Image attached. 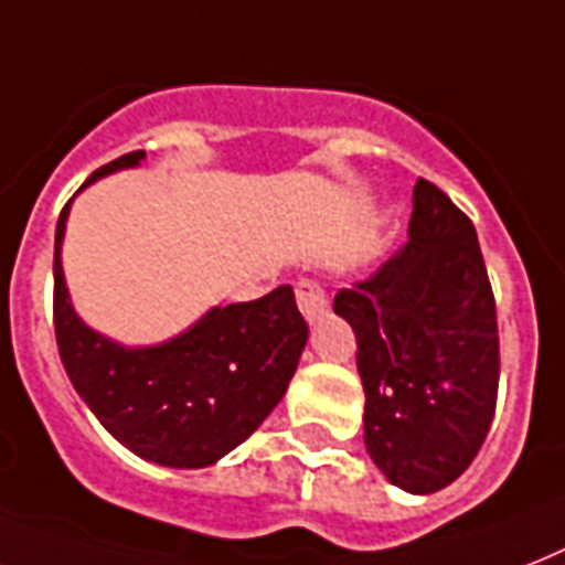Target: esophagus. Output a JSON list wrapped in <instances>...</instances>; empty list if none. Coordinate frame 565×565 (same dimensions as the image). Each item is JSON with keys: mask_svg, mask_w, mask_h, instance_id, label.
I'll return each instance as SVG.
<instances>
[{"mask_svg": "<svg viewBox=\"0 0 565 565\" xmlns=\"http://www.w3.org/2000/svg\"><path fill=\"white\" fill-rule=\"evenodd\" d=\"M296 301H298V310H301V316H305L310 324L328 313V298H324V290L316 281H298Z\"/></svg>", "mask_w": 565, "mask_h": 565, "instance_id": "esophagus-1", "label": "esophagus"}]
</instances>
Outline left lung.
Instances as JSON below:
<instances>
[{
  "instance_id": "obj_1",
  "label": "left lung",
  "mask_w": 565,
  "mask_h": 565,
  "mask_svg": "<svg viewBox=\"0 0 565 565\" xmlns=\"http://www.w3.org/2000/svg\"><path fill=\"white\" fill-rule=\"evenodd\" d=\"M333 313L356 337L371 461L406 493L447 488L470 467L497 409V305L473 223L417 179L406 243L337 292Z\"/></svg>"
}]
</instances>
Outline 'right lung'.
<instances>
[{
	"label": "right lung",
	"mask_w": 565,
	"mask_h": 565,
	"mask_svg": "<svg viewBox=\"0 0 565 565\" xmlns=\"http://www.w3.org/2000/svg\"><path fill=\"white\" fill-rule=\"evenodd\" d=\"M145 150L104 164L84 188L139 168ZM77 191V194H81ZM68 209L54 232V333L63 369L98 424L150 465L200 470L243 444L287 394L307 345L292 287L209 307L182 333L124 345L81 319L63 275Z\"/></svg>",
	"instance_id": "add662e5"
}]
</instances>
